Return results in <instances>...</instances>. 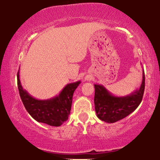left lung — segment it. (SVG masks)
Listing matches in <instances>:
<instances>
[{
	"mask_svg": "<svg viewBox=\"0 0 160 160\" xmlns=\"http://www.w3.org/2000/svg\"><path fill=\"white\" fill-rule=\"evenodd\" d=\"M142 82L139 89L126 96H116L103 85L94 84L95 109L101 120L113 123L122 120L138 107L144 95L145 78L143 71Z\"/></svg>",
	"mask_w": 160,
	"mask_h": 160,
	"instance_id": "8db88e82",
	"label": "left lung"
}]
</instances>
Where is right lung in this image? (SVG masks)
<instances>
[{
  "instance_id": "right-lung-1",
  "label": "right lung",
  "mask_w": 160,
  "mask_h": 160,
  "mask_svg": "<svg viewBox=\"0 0 160 160\" xmlns=\"http://www.w3.org/2000/svg\"><path fill=\"white\" fill-rule=\"evenodd\" d=\"M17 82L20 98L29 114L39 122L60 126L68 119L73 95L80 81L67 84L58 95L46 100L34 98L23 89L20 82L19 71L17 74Z\"/></svg>"
}]
</instances>
